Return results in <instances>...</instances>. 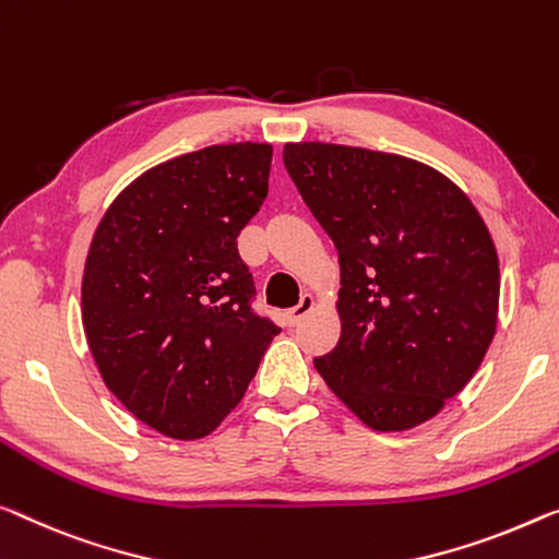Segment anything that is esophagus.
<instances>
[{
	"mask_svg": "<svg viewBox=\"0 0 559 559\" xmlns=\"http://www.w3.org/2000/svg\"><path fill=\"white\" fill-rule=\"evenodd\" d=\"M313 306H316V298L313 296H308V294H304L301 296V301H298L294 308H290V311H286V321H288V326H296V323H301L308 313L313 311Z\"/></svg>",
	"mask_w": 559,
	"mask_h": 559,
	"instance_id": "esophagus-1",
	"label": "esophagus"
}]
</instances>
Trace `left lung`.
<instances>
[{"label": "left lung", "mask_w": 559, "mask_h": 559, "mask_svg": "<svg viewBox=\"0 0 559 559\" xmlns=\"http://www.w3.org/2000/svg\"><path fill=\"white\" fill-rule=\"evenodd\" d=\"M283 165L338 251L341 338L316 369L366 427L431 419L497 326L499 261L477 207L409 157L298 143Z\"/></svg>", "instance_id": "8db88e82"}]
</instances>
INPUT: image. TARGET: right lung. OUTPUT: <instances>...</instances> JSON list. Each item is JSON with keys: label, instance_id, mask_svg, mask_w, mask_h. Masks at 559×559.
I'll return each instance as SVG.
<instances>
[{"label": "right lung", "instance_id": "right-lung-1", "mask_svg": "<svg viewBox=\"0 0 559 559\" xmlns=\"http://www.w3.org/2000/svg\"><path fill=\"white\" fill-rule=\"evenodd\" d=\"M273 147L211 145L124 188L82 278V323L107 389L173 439H200L236 409L281 331L253 311L238 233L269 195Z\"/></svg>", "mask_w": 559, "mask_h": 559}]
</instances>
